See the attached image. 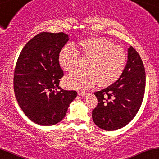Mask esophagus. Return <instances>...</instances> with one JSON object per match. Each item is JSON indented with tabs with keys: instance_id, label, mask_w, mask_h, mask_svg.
I'll use <instances>...</instances> for the list:
<instances>
[{
	"instance_id": "esophagus-1",
	"label": "esophagus",
	"mask_w": 159,
	"mask_h": 159,
	"mask_svg": "<svg viewBox=\"0 0 159 159\" xmlns=\"http://www.w3.org/2000/svg\"><path fill=\"white\" fill-rule=\"evenodd\" d=\"M85 94V92H83V91H79L78 92V95L79 96H84Z\"/></svg>"
}]
</instances>
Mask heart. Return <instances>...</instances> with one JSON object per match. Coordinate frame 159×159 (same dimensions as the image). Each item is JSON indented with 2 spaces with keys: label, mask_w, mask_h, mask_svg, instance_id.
I'll list each match as a JSON object with an SVG mask.
<instances>
[{
  "label": "heart",
  "mask_w": 159,
  "mask_h": 159,
  "mask_svg": "<svg viewBox=\"0 0 159 159\" xmlns=\"http://www.w3.org/2000/svg\"><path fill=\"white\" fill-rule=\"evenodd\" d=\"M82 53L89 61L88 70H78L65 79L67 87L87 89L98 82L101 87H107L118 80L125 68L127 56L122 47L114 46L111 41L101 37H90L80 42ZM58 62L66 71L76 70L80 63V52L72 44H67L60 51Z\"/></svg>",
  "instance_id": "1"
}]
</instances>
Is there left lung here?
I'll use <instances>...</instances> for the list:
<instances>
[{
	"label": "left lung",
	"instance_id": "1",
	"mask_svg": "<svg viewBox=\"0 0 159 159\" xmlns=\"http://www.w3.org/2000/svg\"><path fill=\"white\" fill-rule=\"evenodd\" d=\"M146 74L140 56L132 46L122 76L107 88L94 92L98 105L92 111L94 124L105 131L128 125L136 116L143 99Z\"/></svg>",
	"mask_w": 159,
	"mask_h": 159
}]
</instances>
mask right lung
Instances as JSON below:
<instances>
[{
  "mask_svg": "<svg viewBox=\"0 0 159 159\" xmlns=\"http://www.w3.org/2000/svg\"><path fill=\"white\" fill-rule=\"evenodd\" d=\"M68 40L63 32H41L27 43L18 58L13 79L16 98L36 124L48 126L61 122L77 96L76 91L58 86L64 75L58 56Z\"/></svg>",
  "mask_w": 159,
  "mask_h": 159,
  "instance_id": "add662e5",
  "label": "right lung"
}]
</instances>
